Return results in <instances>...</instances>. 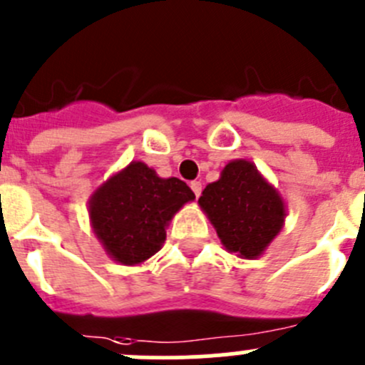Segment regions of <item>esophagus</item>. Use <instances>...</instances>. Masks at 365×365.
<instances>
[{"label": "esophagus", "instance_id": "34e87169", "mask_svg": "<svg viewBox=\"0 0 365 365\" xmlns=\"http://www.w3.org/2000/svg\"><path fill=\"white\" fill-rule=\"evenodd\" d=\"M190 189H192V192L196 194V198H198L200 194H202V183H200V182H190Z\"/></svg>", "mask_w": 365, "mask_h": 365}]
</instances>
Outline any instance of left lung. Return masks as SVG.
<instances>
[{
	"mask_svg": "<svg viewBox=\"0 0 365 365\" xmlns=\"http://www.w3.org/2000/svg\"><path fill=\"white\" fill-rule=\"evenodd\" d=\"M198 203L221 245L245 259L263 254L284 221L281 196L247 160L227 163L221 178L205 187Z\"/></svg>",
	"mask_w": 365,
	"mask_h": 365,
	"instance_id": "obj_1",
	"label": "left lung"
}]
</instances>
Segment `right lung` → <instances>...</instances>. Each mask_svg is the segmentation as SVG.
<instances>
[{
    "instance_id": "right-lung-1",
    "label": "right lung",
    "mask_w": 365,
    "mask_h": 365,
    "mask_svg": "<svg viewBox=\"0 0 365 365\" xmlns=\"http://www.w3.org/2000/svg\"><path fill=\"white\" fill-rule=\"evenodd\" d=\"M192 200L185 182L160 178L145 163L131 162L91 196L90 217L115 261L138 264L162 248L173 214Z\"/></svg>"
}]
</instances>
